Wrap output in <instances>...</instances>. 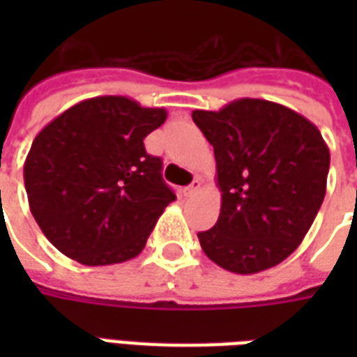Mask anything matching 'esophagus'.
Instances as JSON below:
<instances>
[{
  "instance_id": "1",
  "label": "esophagus",
  "mask_w": 357,
  "mask_h": 357,
  "mask_svg": "<svg viewBox=\"0 0 357 357\" xmlns=\"http://www.w3.org/2000/svg\"><path fill=\"white\" fill-rule=\"evenodd\" d=\"M201 185H202V181L199 178L193 179V183L191 185H187L185 189H183V193H185V197H193L195 193H199L201 191Z\"/></svg>"
}]
</instances>
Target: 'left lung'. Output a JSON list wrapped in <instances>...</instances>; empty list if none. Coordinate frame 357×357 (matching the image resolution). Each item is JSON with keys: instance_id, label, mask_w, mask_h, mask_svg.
<instances>
[{"instance_id": "left-lung-1", "label": "left lung", "mask_w": 357, "mask_h": 357, "mask_svg": "<svg viewBox=\"0 0 357 357\" xmlns=\"http://www.w3.org/2000/svg\"><path fill=\"white\" fill-rule=\"evenodd\" d=\"M191 116L214 147L222 191L216 225L199 233L204 255L241 275L281 264L325 199L331 155L319 130L264 99H237Z\"/></svg>"}]
</instances>
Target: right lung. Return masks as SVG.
<instances>
[{
    "label": "right lung",
    "instance_id": "right-lung-1",
    "mask_svg": "<svg viewBox=\"0 0 357 357\" xmlns=\"http://www.w3.org/2000/svg\"><path fill=\"white\" fill-rule=\"evenodd\" d=\"M166 120L122 95L74 105L36 135L24 162L30 212L63 255L84 266L132 260L176 195L143 139Z\"/></svg>",
    "mask_w": 357,
    "mask_h": 357
}]
</instances>
